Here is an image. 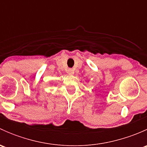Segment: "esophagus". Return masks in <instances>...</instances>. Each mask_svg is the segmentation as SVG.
Wrapping results in <instances>:
<instances>
[{
	"label": "esophagus",
	"mask_w": 147,
	"mask_h": 147,
	"mask_svg": "<svg viewBox=\"0 0 147 147\" xmlns=\"http://www.w3.org/2000/svg\"><path fill=\"white\" fill-rule=\"evenodd\" d=\"M67 72H68V74H69V75H73V74H74V70H73V69H68Z\"/></svg>",
	"instance_id": "34e87169"
}]
</instances>
